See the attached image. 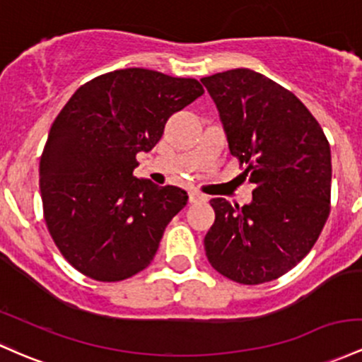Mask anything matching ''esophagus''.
Segmentation results:
<instances>
[{"label":"esophagus","mask_w":362,"mask_h":362,"mask_svg":"<svg viewBox=\"0 0 362 362\" xmlns=\"http://www.w3.org/2000/svg\"><path fill=\"white\" fill-rule=\"evenodd\" d=\"M189 201L190 202H199V201H208V197L204 194L197 192V190H189Z\"/></svg>","instance_id":"esophagus-1"}]
</instances>
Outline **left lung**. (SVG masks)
Wrapping results in <instances>:
<instances>
[{"instance_id": "1", "label": "left lung", "mask_w": 362, "mask_h": 362, "mask_svg": "<svg viewBox=\"0 0 362 362\" xmlns=\"http://www.w3.org/2000/svg\"><path fill=\"white\" fill-rule=\"evenodd\" d=\"M230 153L254 184L251 204L214 197L204 237L218 273L244 285L276 280L313 249L329 214L332 154L323 129L291 90L249 69L202 77Z\"/></svg>"}]
</instances>
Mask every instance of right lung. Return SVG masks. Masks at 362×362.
<instances>
[{"label":"right lung","instance_id":"right-lung-1","mask_svg":"<svg viewBox=\"0 0 362 362\" xmlns=\"http://www.w3.org/2000/svg\"><path fill=\"white\" fill-rule=\"evenodd\" d=\"M202 93L196 78L125 69L86 82L63 106L42 151L39 187L47 230L75 269L120 281L151 264L189 196L134 177L136 154L153 149L166 120Z\"/></svg>","mask_w":362,"mask_h":362}]
</instances>
